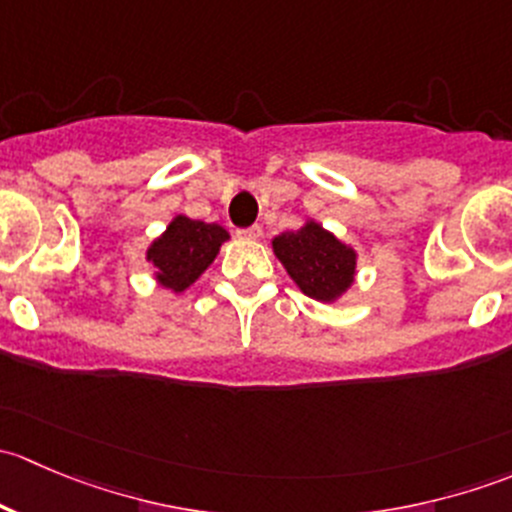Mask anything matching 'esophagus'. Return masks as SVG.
Returning <instances> with one entry per match:
<instances>
[{"label":"esophagus","mask_w":512,"mask_h":512,"mask_svg":"<svg viewBox=\"0 0 512 512\" xmlns=\"http://www.w3.org/2000/svg\"><path fill=\"white\" fill-rule=\"evenodd\" d=\"M237 235L245 237V240H257V237H262V227H260V225L240 227V230H237Z\"/></svg>","instance_id":"esophagus-1"}]
</instances>
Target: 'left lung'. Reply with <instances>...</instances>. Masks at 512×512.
Segmentation results:
<instances>
[{"instance_id": "1", "label": "left lung", "mask_w": 512, "mask_h": 512, "mask_svg": "<svg viewBox=\"0 0 512 512\" xmlns=\"http://www.w3.org/2000/svg\"><path fill=\"white\" fill-rule=\"evenodd\" d=\"M275 255L307 297L332 302L354 282L356 255L322 225L307 223L272 240Z\"/></svg>"}]
</instances>
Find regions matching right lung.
Listing matches in <instances>:
<instances>
[{
    "mask_svg": "<svg viewBox=\"0 0 512 512\" xmlns=\"http://www.w3.org/2000/svg\"><path fill=\"white\" fill-rule=\"evenodd\" d=\"M225 240L227 232L220 225L180 215L168 225L163 237L153 242L148 260L158 270L160 285L183 292L203 275Z\"/></svg>",
    "mask_w": 512,
    "mask_h": 512,
    "instance_id": "right-lung-1",
    "label": "right lung"
}]
</instances>
